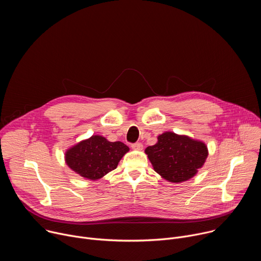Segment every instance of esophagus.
I'll return each mask as SVG.
<instances>
[{
	"mask_svg": "<svg viewBox=\"0 0 261 261\" xmlns=\"http://www.w3.org/2000/svg\"><path fill=\"white\" fill-rule=\"evenodd\" d=\"M132 148H134V150H142V143L141 142H134L131 144Z\"/></svg>",
	"mask_w": 261,
	"mask_h": 261,
	"instance_id": "esophagus-1",
	"label": "esophagus"
}]
</instances>
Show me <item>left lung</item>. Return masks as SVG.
<instances>
[{"instance_id": "left-lung-1", "label": "left lung", "mask_w": 261, "mask_h": 261, "mask_svg": "<svg viewBox=\"0 0 261 261\" xmlns=\"http://www.w3.org/2000/svg\"><path fill=\"white\" fill-rule=\"evenodd\" d=\"M145 154L157 171L172 182L187 180L195 175L207 157L203 142L188 136L165 132L158 137V142L145 148Z\"/></svg>"}]
</instances>
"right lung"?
<instances>
[{"instance_id": "add662e5", "label": "right lung", "mask_w": 261, "mask_h": 261, "mask_svg": "<svg viewBox=\"0 0 261 261\" xmlns=\"http://www.w3.org/2000/svg\"><path fill=\"white\" fill-rule=\"evenodd\" d=\"M129 147L121 142H110L106 138L94 135L71 147L66 153L68 166L80 175L98 179L117 168Z\"/></svg>"}]
</instances>
